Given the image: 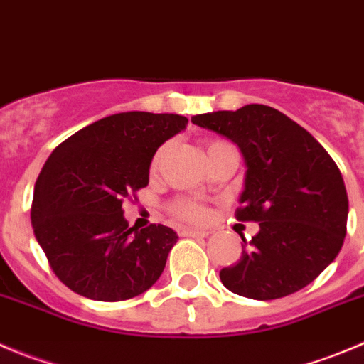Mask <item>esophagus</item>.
Wrapping results in <instances>:
<instances>
[{"label":"esophagus","instance_id":"obj_1","mask_svg":"<svg viewBox=\"0 0 364 364\" xmlns=\"http://www.w3.org/2000/svg\"><path fill=\"white\" fill-rule=\"evenodd\" d=\"M180 236H188V237H207L209 232L205 230H195V228H182L180 230Z\"/></svg>","mask_w":364,"mask_h":364}]
</instances>
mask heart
Instances as JSON below:
<instances>
[{
	"mask_svg": "<svg viewBox=\"0 0 364 364\" xmlns=\"http://www.w3.org/2000/svg\"><path fill=\"white\" fill-rule=\"evenodd\" d=\"M218 143H223V141H213V143L209 144V148ZM166 154H168V144L159 148L157 154L154 155V161H151V171H157V168L161 166L162 159H164ZM168 210L171 216L178 218V220L191 221V223H202V221L207 220V207L193 198H176L175 202L169 203Z\"/></svg>",
	"mask_w": 364,
	"mask_h": 364,
	"instance_id": "b5f03b06",
	"label": "heart"
}]
</instances>
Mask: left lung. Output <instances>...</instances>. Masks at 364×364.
I'll list each match as a JSON object with an SVG mask.
<instances>
[{
	"label": "left lung",
	"mask_w": 364,
	"mask_h": 364,
	"mask_svg": "<svg viewBox=\"0 0 364 364\" xmlns=\"http://www.w3.org/2000/svg\"><path fill=\"white\" fill-rule=\"evenodd\" d=\"M193 123L241 148L247 175L236 220L259 232L236 264L223 268L227 289L254 300L282 299L313 282L340 254L348 196L331 155L306 128L272 107L193 116Z\"/></svg>",
	"instance_id": "1"
}]
</instances>
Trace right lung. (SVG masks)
<instances>
[{"label":"right lung","mask_w":364,"mask_h":364,"mask_svg":"<svg viewBox=\"0 0 364 364\" xmlns=\"http://www.w3.org/2000/svg\"><path fill=\"white\" fill-rule=\"evenodd\" d=\"M186 124L178 114H112L48 157L33 191L32 227L50 268L71 291L119 302L157 282L176 234L155 223L128 227L123 203L137 200L157 148Z\"/></svg>","instance_id":"obj_1"}]
</instances>
